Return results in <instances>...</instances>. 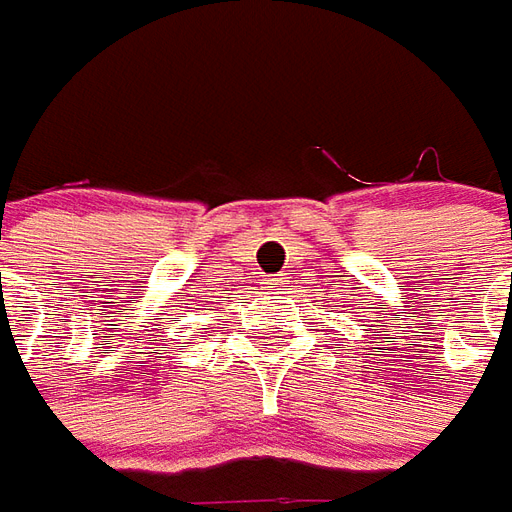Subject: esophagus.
Returning a JSON list of instances; mask_svg holds the SVG:
<instances>
[{"label":"esophagus","mask_w":512,"mask_h":512,"mask_svg":"<svg viewBox=\"0 0 512 512\" xmlns=\"http://www.w3.org/2000/svg\"><path fill=\"white\" fill-rule=\"evenodd\" d=\"M273 289H275V286H273Z\"/></svg>","instance_id":"1"}]
</instances>
